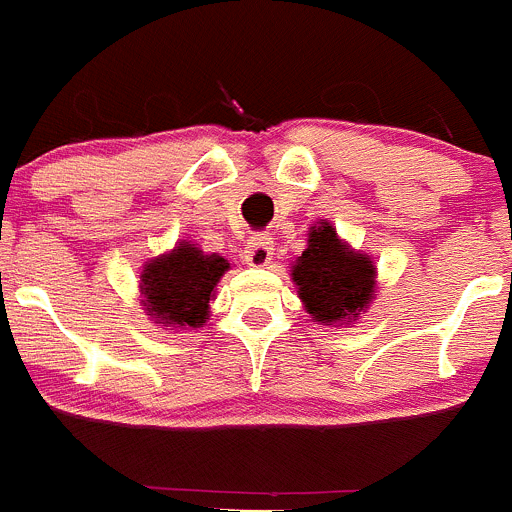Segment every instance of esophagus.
Segmentation results:
<instances>
[{"label": "esophagus", "mask_w": 512, "mask_h": 512, "mask_svg": "<svg viewBox=\"0 0 512 512\" xmlns=\"http://www.w3.org/2000/svg\"><path fill=\"white\" fill-rule=\"evenodd\" d=\"M274 256V241H271L266 233H259V236H253L251 243L246 248V261L251 266H266Z\"/></svg>", "instance_id": "34e87169"}]
</instances>
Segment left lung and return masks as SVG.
<instances>
[{"mask_svg": "<svg viewBox=\"0 0 512 512\" xmlns=\"http://www.w3.org/2000/svg\"><path fill=\"white\" fill-rule=\"evenodd\" d=\"M299 299L319 324L354 321L374 299V271L367 253L352 251L332 223L311 226L309 246L291 266Z\"/></svg>", "mask_w": 512, "mask_h": 512, "instance_id": "obj_1", "label": "left lung"}]
</instances>
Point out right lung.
Returning <instances> with one entry per match:
<instances>
[{
  "label": "right lung",
  "mask_w": 512,
  "mask_h": 512,
  "mask_svg": "<svg viewBox=\"0 0 512 512\" xmlns=\"http://www.w3.org/2000/svg\"><path fill=\"white\" fill-rule=\"evenodd\" d=\"M231 269L218 253H203L196 243L178 241L173 251L150 259L140 274L145 314L160 326L198 329L206 324L213 289Z\"/></svg>",
  "instance_id": "obj_1"
}]
</instances>
